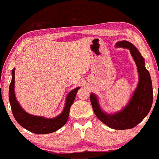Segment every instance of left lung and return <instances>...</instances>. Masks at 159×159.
Returning a JSON list of instances; mask_svg holds the SVG:
<instances>
[{
	"instance_id": "obj_1",
	"label": "left lung",
	"mask_w": 159,
	"mask_h": 159,
	"mask_svg": "<svg viewBox=\"0 0 159 159\" xmlns=\"http://www.w3.org/2000/svg\"><path fill=\"white\" fill-rule=\"evenodd\" d=\"M117 44L118 47L130 50L138 70V86L129 104L121 111L112 115L105 114L101 110L94 94H90V99L95 115L101 122L111 129L125 130L135 127L148 114L152 105L153 91L150 73L145 67V62L142 54L129 41H122Z\"/></svg>"
}]
</instances>
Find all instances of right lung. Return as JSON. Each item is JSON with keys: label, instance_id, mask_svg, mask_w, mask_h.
I'll return each instance as SVG.
<instances>
[{"label": "right lung", "instance_id": "right-lung-1", "mask_svg": "<svg viewBox=\"0 0 159 159\" xmlns=\"http://www.w3.org/2000/svg\"><path fill=\"white\" fill-rule=\"evenodd\" d=\"M14 85H15V69L12 70V79L9 89V98L13 115L16 121L22 127L30 132L36 134L51 133L61 129L66 124L69 118L70 106L75 100L77 90L80 89V87H77L70 92L66 97L65 107L62 114L57 117L50 119L30 115L24 111L17 103L16 98Z\"/></svg>", "mask_w": 159, "mask_h": 159}]
</instances>
